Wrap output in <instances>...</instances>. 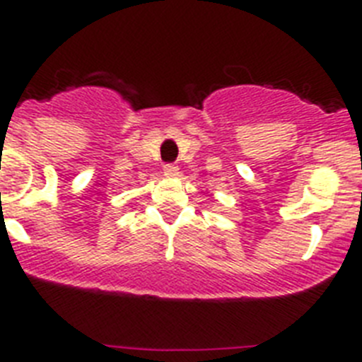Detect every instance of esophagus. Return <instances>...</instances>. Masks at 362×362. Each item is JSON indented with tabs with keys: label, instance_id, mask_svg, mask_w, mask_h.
Returning <instances> with one entry per match:
<instances>
[{
	"label": "esophagus",
	"instance_id": "34e87169",
	"mask_svg": "<svg viewBox=\"0 0 362 362\" xmlns=\"http://www.w3.org/2000/svg\"><path fill=\"white\" fill-rule=\"evenodd\" d=\"M163 170H165V175H168V177H174V175L179 174V168L174 163H166V165L163 166Z\"/></svg>",
	"mask_w": 362,
	"mask_h": 362
}]
</instances>
